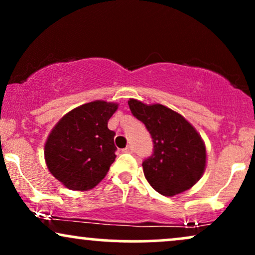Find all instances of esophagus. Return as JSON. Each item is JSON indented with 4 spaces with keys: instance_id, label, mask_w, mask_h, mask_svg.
<instances>
[{
    "instance_id": "esophagus-1",
    "label": "esophagus",
    "mask_w": 255,
    "mask_h": 255,
    "mask_svg": "<svg viewBox=\"0 0 255 255\" xmlns=\"http://www.w3.org/2000/svg\"><path fill=\"white\" fill-rule=\"evenodd\" d=\"M124 153H131L133 152V148H131V146H127V147H125L124 150H122Z\"/></svg>"
}]
</instances>
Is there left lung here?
I'll use <instances>...</instances> for the list:
<instances>
[{
  "label": "left lung",
  "instance_id": "obj_1",
  "mask_svg": "<svg viewBox=\"0 0 255 255\" xmlns=\"http://www.w3.org/2000/svg\"><path fill=\"white\" fill-rule=\"evenodd\" d=\"M128 105L134 118L145 125L153 142V152L142 162L152 188L172 197L194 186L206 164L205 145L194 127L162 104L146 105L129 99Z\"/></svg>",
  "mask_w": 255,
  "mask_h": 255
}]
</instances>
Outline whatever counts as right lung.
<instances>
[{
    "mask_svg": "<svg viewBox=\"0 0 255 255\" xmlns=\"http://www.w3.org/2000/svg\"><path fill=\"white\" fill-rule=\"evenodd\" d=\"M118 104L91 102L75 108L55 126L45 142L50 172L72 191H87L103 180L115 160V131L108 121Z\"/></svg>",
    "mask_w": 255,
    "mask_h": 255,
    "instance_id": "1",
    "label": "right lung"
}]
</instances>
